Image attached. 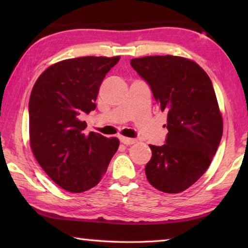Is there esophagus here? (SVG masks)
Instances as JSON below:
<instances>
[{
    "label": "esophagus",
    "instance_id": "obj_1",
    "mask_svg": "<svg viewBox=\"0 0 248 248\" xmlns=\"http://www.w3.org/2000/svg\"><path fill=\"white\" fill-rule=\"evenodd\" d=\"M120 141L121 143H124L125 145H131L137 142L136 139H130V138H124V137H120Z\"/></svg>",
    "mask_w": 248,
    "mask_h": 248
}]
</instances>
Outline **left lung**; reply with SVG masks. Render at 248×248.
Masks as SVG:
<instances>
[{"instance_id":"8db88e82","label":"left lung","mask_w":248,"mask_h":248,"mask_svg":"<svg viewBox=\"0 0 248 248\" xmlns=\"http://www.w3.org/2000/svg\"><path fill=\"white\" fill-rule=\"evenodd\" d=\"M167 111L165 144L150 145L145 175L154 188L178 194L195 184L219 148L223 123L208 74L182 57L152 56L130 61Z\"/></svg>"}]
</instances>
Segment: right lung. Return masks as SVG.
Listing matches in <instances>:
<instances>
[{
	"label": "right lung",
	"mask_w": 248,
	"mask_h": 248,
	"mask_svg": "<svg viewBox=\"0 0 248 248\" xmlns=\"http://www.w3.org/2000/svg\"><path fill=\"white\" fill-rule=\"evenodd\" d=\"M120 57L68 59L45 71L29 98V137L37 162L70 192L95 187L106 173L119 140L86 133L82 121L96 108L99 86Z\"/></svg>",
	"instance_id": "right-lung-1"
}]
</instances>
